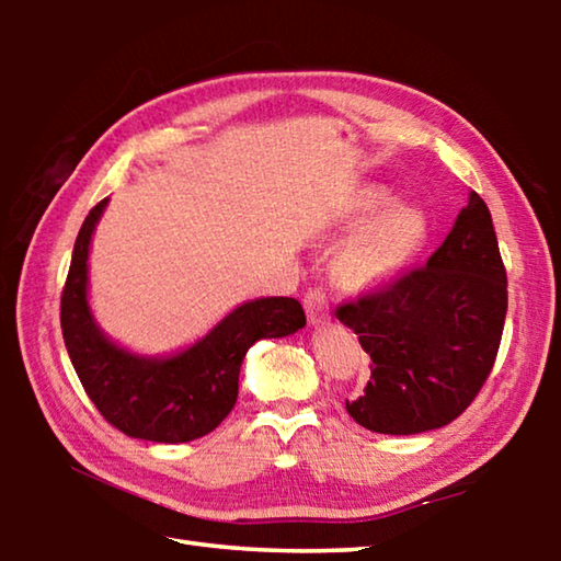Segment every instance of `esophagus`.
Wrapping results in <instances>:
<instances>
[{"mask_svg":"<svg viewBox=\"0 0 561 561\" xmlns=\"http://www.w3.org/2000/svg\"><path fill=\"white\" fill-rule=\"evenodd\" d=\"M304 309H307V319H309L311 327L327 324V319H329V299H327V291L309 289L307 297H304Z\"/></svg>","mask_w":561,"mask_h":561,"instance_id":"34e87169","label":"esophagus"}]
</instances>
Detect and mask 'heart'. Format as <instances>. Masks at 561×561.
<instances>
[{
  "label": "heart",
  "mask_w": 561,
  "mask_h": 561,
  "mask_svg": "<svg viewBox=\"0 0 561 561\" xmlns=\"http://www.w3.org/2000/svg\"><path fill=\"white\" fill-rule=\"evenodd\" d=\"M386 190L371 187L356 201L351 222L366 220L388 204ZM386 207V206H385ZM387 208V207H386ZM381 210V209H380ZM382 211V210H381ZM425 237V217L413 205H389L386 211L366 222L341 247L334 260V279L339 287L364 291L396 277L411 262Z\"/></svg>",
  "instance_id": "obj_1"
}]
</instances>
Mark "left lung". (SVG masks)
<instances>
[{
	"label": "left lung",
	"instance_id": "obj_1",
	"mask_svg": "<svg viewBox=\"0 0 561 561\" xmlns=\"http://www.w3.org/2000/svg\"><path fill=\"white\" fill-rule=\"evenodd\" d=\"M507 314V272L485 201L470 193L423 267L336 307L371 356V378L346 411L386 435L455 421L495 366Z\"/></svg>",
	"mask_w": 561,
	"mask_h": 561
}]
</instances>
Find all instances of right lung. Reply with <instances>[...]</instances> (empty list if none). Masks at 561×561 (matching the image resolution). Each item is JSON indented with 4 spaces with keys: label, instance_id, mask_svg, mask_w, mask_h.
Returning a JSON list of instances; mask_svg holds the SVG:
<instances>
[{
    "label": "right lung",
    "instance_id": "add662e5",
    "mask_svg": "<svg viewBox=\"0 0 561 561\" xmlns=\"http://www.w3.org/2000/svg\"><path fill=\"white\" fill-rule=\"evenodd\" d=\"M106 205L108 197L83 220L61 291V334L76 376L99 413L130 438H203L234 408L240 366L254 341L289 336L307 317L291 297L254 299L175 356L148 358L121 348L103 336L89 307V247Z\"/></svg>",
    "mask_w": 561,
    "mask_h": 561
}]
</instances>
